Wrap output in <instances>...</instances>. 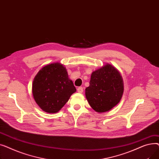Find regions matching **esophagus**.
<instances>
[{
    "mask_svg": "<svg viewBox=\"0 0 159 159\" xmlns=\"http://www.w3.org/2000/svg\"><path fill=\"white\" fill-rule=\"evenodd\" d=\"M77 91L80 93H82L83 92V88L82 87H79L77 88Z\"/></svg>",
    "mask_w": 159,
    "mask_h": 159,
    "instance_id": "34e87169",
    "label": "esophagus"
}]
</instances>
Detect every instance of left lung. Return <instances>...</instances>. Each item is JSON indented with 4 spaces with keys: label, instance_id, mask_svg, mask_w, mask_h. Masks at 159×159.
<instances>
[{
    "label": "left lung",
    "instance_id": "8db88e82",
    "mask_svg": "<svg viewBox=\"0 0 159 159\" xmlns=\"http://www.w3.org/2000/svg\"><path fill=\"white\" fill-rule=\"evenodd\" d=\"M85 95L90 106L98 113L111 110L118 104L124 93V82L118 70L106 64L91 75Z\"/></svg>",
    "mask_w": 159,
    "mask_h": 159
}]
</instances>
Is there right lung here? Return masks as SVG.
Returning a JSON list of instances; mask_svg holds the SVG:
<instances>
[{
    "instance_id": "1",
    "label": "right lung",
    "mask_w": 159,
    "mask_h": 159,
    "mask_svg": "<svg viewBox=\"0 0 159 159\" xmlns=\"http://www.w3.org/2000/svg\"><path fill=\"white\" fill-rule=\"evenodd\" d=\"M76 91L66 68L60 62L44 66L32 84L33 98L41 110L48 113L59 111Z\"/></svg>"
}]
</instances>
